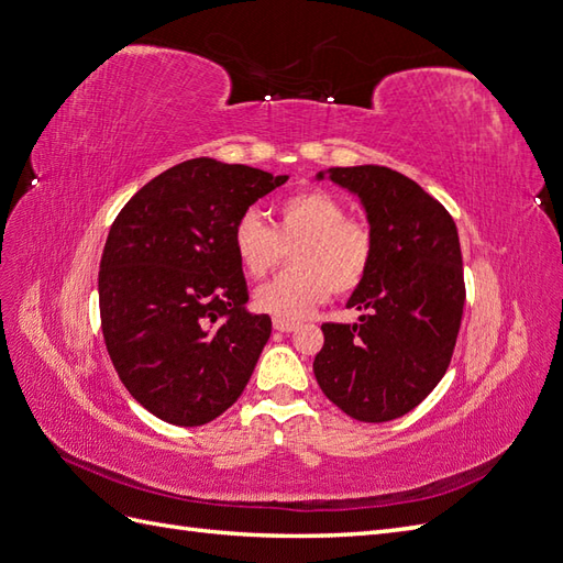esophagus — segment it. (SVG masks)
<instances>
[{
  "label": "esophagus",
  "instance_id": "obj_1",
  "mask_svg": "<svg viewBox=\"0 0 563 563\" xmlns=\"http://www.w3.org/2000/svg\"><path fill=\"white\" fill-rule=\"evenodd\" d=\"M273 329L276 331H280V333H290V331H295L297 329V321H292V319H273Z\"/></svg>",
  "mask_w": 563,
  "mask_h": 563
}]
</instances>
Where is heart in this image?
I'll return each mask as SVG.
<instances>
[{"mask_svg":"<svg viewBox=\"0 0 563 563\" xmlns=\"http://www.w3.org/2000/svg\"><path fill=\"white\" fill-rule=\"evenodd\" d=\"M232 250L252 280L266 278L292 250V271L258 287L254 305L278 319H299L331 290H355L372 266L374 240L364 222L347 218L341 199L305 189L276 203L273 228L254 211L242 213L232 228Z\"/></svg>","mask_w":563,"mask_h":563,"instance_id":"heart-1","label":"heart"}]
</instances>
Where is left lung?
I'll return each instance as SVG.
<instances>
[{"mask_svg": "<svg viewBox=\"0 0 563 563\" xmlns=\"http://www.w3.org/2000/svg\"><path fill=\"white\" fill-rule=\"evenodd\" d=\"M317 177L362 201L374 254L347 299L362 317L321 325L313 376L352 420L390 422L417 408L451 364L465 305L459 230L434 196L390 167H331Z\"/></svg>", "mask_w": 563, "mask_h": 563, "instance_id": "1", "label": "left lung"}]
</instances>
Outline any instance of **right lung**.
Wrapping results in <instances>:
<instances>
[{
    "label": "right lung",
    "mask_w": 563,
    "mask_h": 563,
    "mask_svg": "<svg viewBox=\"0 0 563 563\" xmlns=\"http://www.w3.org/2000/svg\"><path fill=\"white\" fill-rule=\"evenodd\" d=\"M285 181L194 158L151 179L114 218L98 273L102 338L129 394L163 422H211L252 378L271 317L246 309L232 228Z\"/></svg>",
    "instance_id": "1"
}]
</instances>
